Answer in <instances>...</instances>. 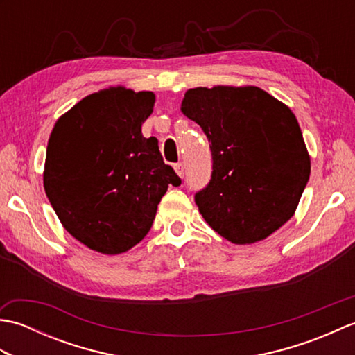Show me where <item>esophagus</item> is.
I'll return each instance as SVG.
<instances>
[{"label": "esophagus", "mask_w": 355, "mask_h": 355, "mask_svg": "<svg viewBox=\"0 0 355 355\" xmlns=\"http://www.w3.org/2000/svg\"><path fill=\"white\" fill-rule=\"evenodd\" d=\"M173 169H175V172L178 173L180 177H184V173H186V168H184V164H183L182 162H178V163L173 164Z\"/></svg>", "instance_id": "34e87169"}]
</instances>
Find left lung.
<instances>
[{
    "label": "left lung",
    "mask_w": 355,
    "mask_h": 355,
    "mask_svg": "<svg viewBox=\"0 0 355 355\" xmlns=\"http://www.w3.org/2000/svg\"><path fill=\"white\" fill-rule=\"evenodd\" d=\"M182 111L210 143L212 175L195 193L210 227L252 244L288 221L311 171L291 110L258 87L220 85L189 89Z\"/></svg>",
    "instance_id": "1"
}]
</instances>
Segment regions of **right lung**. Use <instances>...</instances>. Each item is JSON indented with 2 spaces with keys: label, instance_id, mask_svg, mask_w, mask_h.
<instances>
[{
  "label": "right lung",
  "instance_id": "obj_1",
  "mask_svg": "<svg viewBox=\"0 0 355 355\" xmlns=\"http://www.w3.org/2000/svg\"><path fill=\"white\" fill-rule=\"evenodd\" d=\"M155 96L122 87L87 96L53 128L44 189L65 230L117 254L146 236L168 186L180 178L155 137H143Z\"/></svg>",
  "mask_w": 355,
  "mask_h": 355
}]
</instances>
